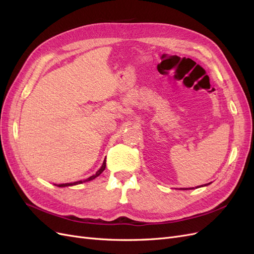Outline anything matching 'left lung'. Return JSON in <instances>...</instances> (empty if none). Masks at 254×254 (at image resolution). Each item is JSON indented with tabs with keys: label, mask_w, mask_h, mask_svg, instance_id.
I'll return each instance as SVG.
<instances>
[{
	"label": "left lung",
	"mask_w": 254,
	"mask_h": 254,
	"mask_svg": "<svg viewBox=\"0 0 254 254\" xmlns=\"http://www.w3.org/2000/svg\"><path fill=\"white\" fill-rule=\"evenodd\" d=\"M205 185H207V184H205ZM181 190H182V188H181ZM185 190H188V188H185Z\"/></svg>",
	"instance_id": "8db88e82"
}]
</instances>
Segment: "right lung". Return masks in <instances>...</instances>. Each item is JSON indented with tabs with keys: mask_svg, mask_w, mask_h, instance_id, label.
Returning <instances> with one entry per match:
<instances>
[{
	"mask_svg": "<svg viewBox=\"0 0 254 254\" xmlns=\"http://www.w3.org/2000/svg\"><path fill=\"white\" fill-rule=\"evenodd\" d=\"M105 167H106V159H104V162H103V165H102V167H101L99 170H98V172H96V175H93V176H91L90 178H88L87 180H85L84 182H88V181H91V180H93L95 178H97L98 176H100L101 173H102L103 171H104V169H105ZM81 183H83V181H78V182H74V183H66V184H59L57 186H60V187H64V186H71V185H76V184H81Z\"/></svg>",
	"mask_w": 254,
	"mask_h": 254,
	"instance_id": "right-lung-1",
	"label": "right lung"
}]
</instances>
